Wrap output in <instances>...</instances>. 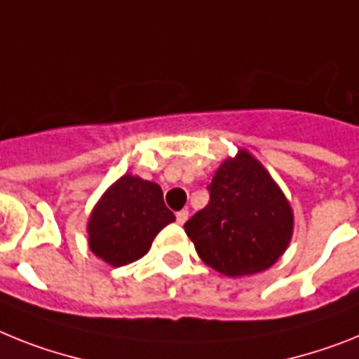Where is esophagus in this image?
<instances>
[{
    "label": "esophagus",
    "mask_w": 359,
    "mask_h": 359,
    "mask_svg": "<svg viewBox=\"0 0 359 359\" xmlns=\"http://www.w3.org/2000/svg\"><path fill=\"white\" fill-rule=\"evenodd\" d=\"M177 222L179 224H184L186 221H188V210H180V212H177Z\"/></svg>",
    "instance_id": "obj_1"
}]
</instances>
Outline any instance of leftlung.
<instances>
[{
	"mask_svg": "<svg viewBox=\"0 0 359 359\" xmlns=\"http://www.w3.org/2000/svg\"><path fill=\"white\" fill-rule=\"evenodd\" d=\"M208 191L210 203L184 224L208 266L228 277L252 276L285 254L294 230L290 203L246 149L222 162Z\"/></svg>",
	"mask_w": 359,
	"mask_h": 359,
	"instance_id": "1",
	"label": "left lung"
}]
</instances>
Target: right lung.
I'll return each mask as SVG.
<instances>
[{
  "mask_svg": "<svg viewBox=\"0 0 359 359\" xmlns=\"http://www.w3.org/2000/svg\"><path fill=\"white\" fill-rule=\"evenodd\" d=\"M173 221L161 186L128 173L93 208L87 224L89 248L111 266H123L144 257L156 233Z\"/></svg>",
  "mask_w": 359,
  "mask_h": 359,
  "instance_id": "right-lung-1",
  "label": "right lung"
}]
</instances>
